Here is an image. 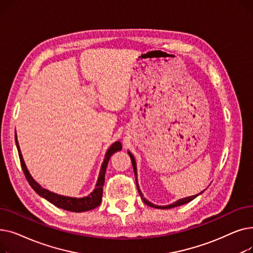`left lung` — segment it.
Here are the masks:
<instances>
[{
    "label": "left lung",
    "mask_w": 253,
    "mask_h": 253,
    "mask_svg": "<svg viewBox=\"0 0 253 253\" xmlns=\"http://www.w3.org/2000/svg\"><path fill=\"white\" fill-rule=\"evenodd\" d=\"M128 154H129V156H130V158H131V162H132V166H133V170H134V174H135V180H136V187H137V190H138V193H139V195H140V198H141V200L147 204V205H149V206H151V207H154V208H158V209H170V208H174V207H176V206H180V205H183V204H185V203H189V202H191L192 200H194V199L197 197V196H199L200 194H198V195H195V196H191V197H188V198H184V199H180V200H178V201H176V202H174L173 204H170V205H166V206H158V205H154V204H152L151 202H149L147 199H145L144 197H143V195L141 194V192H140V190H139V188H138V183H137V179H136V165H135V160H134V157L132 156V154L130 153V152H128Z\"/></svg>",
    "instance_id": "1"
}]
</instances>
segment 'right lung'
Listing matches in <instances>:
<instances>
[{"label":"right lung","instance_id":"1","mask_svg":"<svg viewBox=\"0 0 253 253\" xmlns=\"http://www.w3.org/2000/svg\"><path fill=\"white\" fill-rule=\"evenodd\" d=\"M15 142H16V147L18 150V155H19V160H20V165L21 168L23 170V173L25 175L26 180L29 181L30 185L33 188V190L39 194L41 197H43L44 199H46L47 201H49L50 203H52L53 205H55L58 208L68 210V211H72V212H83V211H88L91 209H94L95 207L99 206L100 202H101V198H102V188H103V183H104V175H105V171H106V167H108V163L109 160L111 159L112 155L115 154L118 151L122 150V144L121 142H115L112 147L109 149L108 153L105 155V159L102 163L101 166V170L99 173V177L96 183L95 190L93 191L89 196L84 197V198H71V197H64V196H60L54 193H51L43 188L40 187V185L34 180V178L31 176L30 172L26 168L24 161L22 159V155L19 149V144L17 141V136H16V132H15Z\"/></svg>","mask_w":253,"mask_h":253}]
</instances>
